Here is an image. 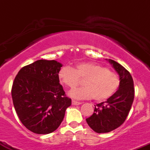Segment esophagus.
I'll return each instance as SVG.
<instances>
[{
  "label": "esophagus",
  "instance_id": "esophagus-1",
  "mask_svg": "<svg viewBox=\"0 0 150 150\" xmlns=\"http://www.w3.org/2000/svg\"><path fill=\"white\" fill-rule=\"evenodd\" d=\"M72 104L73 105H80L82 104L81 102H79V101H75V100H73L72 101Z\"/></svg>",
  "mask_w": 150,
  "mask_h": 150
}]
</instances>
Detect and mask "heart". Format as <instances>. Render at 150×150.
<instances>
[{
    "mask_svg": "<svg viewBox=\"0 0 150 150\" xmlns=\"http://www.w3.org/2000/svg\"><path fill=\"white\" fill-rule=\"evenodd\" d=\"M58 79L63 85L74 88L85 80V87L72 89L69 95L74 99H89L102 101L109 99L119 86L116 74L109 71L103 65L90 62L77 63L75 68L64 66L59 70Z\"/></svg>",
    "mask_w": 150,
    "mask_h": 150,
    "instance_id": "1",
    "label": "heart"
}]
</instances>
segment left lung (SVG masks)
Wrapping results in <instances>:
<instances>
[{
	"label": "left lung",
	"instance_id": "8db88e82",
	"mask_svg": "<svg viewBox=\"0 0 150 150\" xmlns=\"http://www.w3.org/2000/svg\"><path fill=\"white\" fill-rule=\"evenodd\" d=\"M120 77L118 89L107 101L97 104L94 113L86 118L87 124L98 133L111 132L120 126L126 119L135 97L134 82L130 73L123 66L108 60Z\"/></svg>",
	"mask_w": 150,
	"mask_h": 150
}]
</instances>
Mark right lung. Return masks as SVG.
<instances>
[{"label": "right lung", "instance_id": "right-lung-1", "mask_svg": "<svg viewBox=\"0 0 150 150\" xmlns=\"http://www.w3.org/2000/svg\"><path fill=\"white\" fill-rule=\"evenodd\" d=\"M62 67L56 61L39 60L18 72L11 89L13 102L22 123L37 134L56 130L71 105L59 83Z\"/></svg>", "mask_w": 150, "mask_h": 150}]
</instances>
